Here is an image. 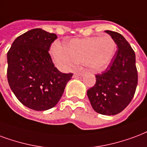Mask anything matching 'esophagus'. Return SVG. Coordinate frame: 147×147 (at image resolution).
I'll return each instance as SVG.
<instances>
[{"instance_id": "34e87169", "label": "esophagus", "mask_w": 147, "mask_h": 147, "mask_svg": "<svg viewBox=\"0 0 147 147\" xmlns=\"http://www.w3.org/2000/svg\"><path fill=\"white\" fill-rule=\"evenodd\" d=\"M82 76H83V75L81 73H75L73 75V78L75 79H81L82 78Z\"/></svg>"}]
</instances>
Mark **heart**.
Here are the masks:
<instances>
[{
	"label": "heart",
	"instance_id": "1",
	"mask_svg": "<svg viewBox=\"0 0 147 147\" xmlns=\"http://www.w3.org/2000/svg\"><path fill=\"white\" fill-rule=\"evenodd\" d=\"M116 47V43L111 36H93L71 40L65 47L54 43L51 54L54 62L63 69L70 68L76 63L83 62L89 70L98 72L111 63Z\"/></svg>",
	"mask_w": 147,
	"mask_h": 147
}]
</instances>
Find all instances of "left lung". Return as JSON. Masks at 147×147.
I'll list each match as a JSON object with an SVG mask.
<instances>
[{"instance_id":"obj_1","label":"left lung","mask_w":147,"mask_h":147,"mask_svg":"<svg viewBox=\"0 0 147 147\" xmlns=\"http://www.w3.org/2000/svg\"><path fill=\"white\" fill-rule=\"evenodd\" d=\"M118 50L103 73L96 75V84L87 90L88 98L96 112L115 115L122 111L136 92L138 75L134 51L122 35L106 30Z\"/></svg>"}]
</instances>
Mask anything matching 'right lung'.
Returning <instances> with one entry per match:
<instances>
[{"instance_id": "add662e5", "label": "right lung", "mask_w": 147, "mask_h": 147, "mask_svg": "<svg viewBox=\"0 0 147 147\" xmlns=\"http://www.w3.org/2000/svg\"><path fill=\"white\" fill-rule=\"evenodd\" d=\"M54 33L33 29L16 38L7 52V81L14 94L35 111L54 107L61 97L72 74L54 67L49 50Z\"/></svg>"}]
</instances>
